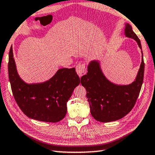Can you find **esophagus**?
Segmentation results:
<instances>
[{"label":"esophagus","instance_id":"esophagus-1","mask_svg":"<svg viewBox=\"0 0 155 155\" xmlns=\"http://www.w3.org/2000/svg\"><path fill=\"white\" fill-rule=\"evenodd\" d=\"M76 72L80 77L84 75L86 73V65L84 63H79L76 66Z\"/></svg>","mask_w":155,"mask_h":155}]
</instances>
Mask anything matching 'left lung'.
Listing matches in <instances>:
<instances>
[{"mask_svg": "<svg viewBox=\"0 0 155 155\" xmlns=\"http://www.w3.org/2000/svg\"><path fill=\"white\" fill-rule=\"evenodd\" d=\"M124 32L127 37L136 41L142 49L140 39L129 24H126ZM143 73V54L136 79L129 85L120 86L110 82L103 74L99 62H91L88 67L87 74L81 78V84L86 90V97L93 118L97 121L108 123L119 120L128 114L139 97Z\"/></svg>", "mask_w": 155, "mask_h": 155, "instance_id": "left-lung-1", "label": "left lung"}]
</instances>
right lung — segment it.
Returning a JSON list of instances; mask_svg holds the SVG:
<instances>
[{
	"instance_id": "add662e5",
	"label": "right lung",
	"mask_w": 155,
	"mask_h": 155,
	"mask_svg": "<svg viewBox=\"0 0 155 155\" xmlns=\"http://www.w3.org/2000/svg\"><path fill=\"white\" fill-rule=\"evenodd\" d=\"M8 72L13 95L24 114L48 123H57L64 118L67 102L80 83L75 68L59 69L43 83H25L18 74L12 47L9 54Z\"/></svg>"
}]
</instances>
